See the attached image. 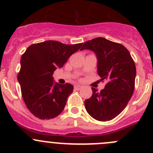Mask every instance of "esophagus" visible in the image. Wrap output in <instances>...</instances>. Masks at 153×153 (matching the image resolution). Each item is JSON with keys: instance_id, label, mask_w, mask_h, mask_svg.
Returning <instances> with one entry per match:
<instances>
[{"instance_id": "34e87169", "label": "esophagus", "mask_w": 153, "mask_h": 153, "mask_svg": "<svg viewBox=\"0 0 153 153\" xmlns=\"http://www.w3.org/2000/svg\"><path fill=\"white\" fill-rule=\"evenodd\" d=\"M82 88V86L80 85H74V89L75 90H79Z\"/></svg>"}]
</instances>
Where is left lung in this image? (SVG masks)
<instances>
[{
  "label": "left lung",
  "mask_w": 153,
  "mask_h": 153,
  "mask_svg": "<svg viewBox=\"0 0 153 153\" xmlns=\"http://www.w3.org/2000/svg\"><path fill=\"white\" fill-rule=\"evenodd\" d=\"M97 57V73L105 88H91L92 96L85 101L87 112L99 121L111 120L126 108L134 89L136 68L129 52L121 44L98 37L83 44Z\"/></svg>",
  "instance_id": "left-lung-1"
}]
</instances>
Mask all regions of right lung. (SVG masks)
I'll list each match as a JSON object with an SVG mask.
<instances>
[{"label":"right lung","instance_id":"add662e5","mask_svg":"<svg viewBox=\"0 0 153 153\" xmlns=\"http://www.w3.org/2000/svg\"><path fill=\"white\" fill-rule=\"evenodd\" d=\"M82 45L46 41L31 45L22 56L18 80L26 105L36 117L49 120L63 111L74 86L54 83L53 74L57 68L63 67Z\"/></svg>","mask_w":153,"mask_h":153}]
</instances>
